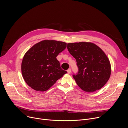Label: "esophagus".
Segmentation results:
<instances>
[{
  "label": "esophagus",
  "instance_id": "34e87169",
  "mask_svg": "<svg viewBox=\"0 0 128 128\" xmlns=\"http://www.w3.org/2000/svg\"><path fill=\"white\" fill-rule=\"evenodd\" d=\"M67 72H68V74H70L71 72V69L70 68H69L68 70H67Z\"/></svg>",
  "mask_w": 128,
  "mask_h": 128
}]
</instances>
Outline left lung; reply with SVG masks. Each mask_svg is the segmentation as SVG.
I'll use <instances>...</instances> for the list:
<instances>
[{"label":"left lung","mask_w":128,"mask_h":128,"mask_svg":"<svg viewBox=\"0 0 128 128\" xmlns=\"http://www.w3.org/2000/svg\"><path fill=\"white\" fill-rule=\"evenodd\" d=\"M68 49L77 62L78 72L72 75L78 86L87 92L100 90L111 74L110 60L100 47L91 42L68 44Z\"/></svg>","instance_id":"obj_1"}]
</instances>
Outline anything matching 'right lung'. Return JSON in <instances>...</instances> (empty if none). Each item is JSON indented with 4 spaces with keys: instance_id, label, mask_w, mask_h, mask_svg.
<instances>
[{
    "instance_id": "add662e5",
    "label": "right lung",
    "mask_w": 128,
    "mask_h": 128,
    "mask_svg": "<svg viewBox=\"0 0 128 128\" xmlns=\"http://www.w3.org/2000/svg\"><path fill=\"white\" fill-rule=\"evenodd\" d=\"M67 44L56 40H42L34 45L23 57L21 70L26 83L37 91L48 90L67 72L56 59Z\"/></svg>"
}]
</instances>
